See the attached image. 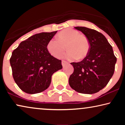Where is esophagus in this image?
<instances>
[{
  "mask_svg": "<svg viewBox=\"0 0 125 125\" xmlns=\"http://www.w3.org/2000/svg\"><path fill=\"white\" fill-rule=\"evenodd\" d=\"M61 64H62V66H64L66 64H68V62H67V61H66L62 60V62H61Z\"/></svg>",
  "mask_w": 125,
  "mask_h": 125,
  "instance_id": "esophagus-1",
  "label": "esophagus"
}]
</instances>
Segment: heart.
<instances>
[{"instance_id":"heart-1","label":"heart","mask_w":125,"mask_h":125,"mask_svg":"<svg viewBox=\"0 0 125 125\" xmlns=\"http://www.w3.org/2000/svg\"><path fill=\"white\" fill-rule=\"evenodd\" d=\"M66 49L68 51L66 57L69 60L85 58L90 50L88 39L83 35L80 34L77 30L66 28L58 33L57 40L52 39L47 44L49 53L55 58L62 57Z\"/></svg>"}]
</instances>
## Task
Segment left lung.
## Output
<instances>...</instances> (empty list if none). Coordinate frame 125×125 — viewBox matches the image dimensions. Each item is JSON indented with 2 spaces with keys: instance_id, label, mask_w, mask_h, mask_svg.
<instances>
[{
  "instance_id": "8db88e82",
  "label": "left lung",
  "mask_w": 125,
  "mask_h": 125,
  "mask_svg": "<svg viewBox=\"0 0 125 125\" xmlns=\"http://www.w3.org/2000/svg\"><path fill=\"white\" fill-rule=\"evenodd\" d=\"M86 36L90 43L88 55L78 62H71L74 72L69 77L70 86L75 91L92 94L106 86L114 74L117 58L105 36L96 30L75 27Z\"/></svg>"
}]
</instances>
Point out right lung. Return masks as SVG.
I'll list each match as a JSON object with an SVG mask.
<instances>
[{
  "instance_id": "obj_1",
  "label": "right lung",
  "mask_w": 125,
  "mask_h": 125,
  "mask_svg": "<svg viewBox=\"0 0 125 125\" xmlns=\"http://www.w3.org/2000/svg\"><path fill=\"white\" fill-rule=\"evenodd\" d=\"M57 32L35 34L20 42L12 52L10 61L13 79L25 93L44 91L51 84L52 74L62 69L61 61L47 49L48 43Z\"/></svg>"
}]
</instances>
